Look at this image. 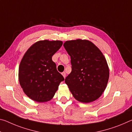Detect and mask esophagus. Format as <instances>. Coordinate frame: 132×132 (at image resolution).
<instances>
[{
    "label": "esophagus",
    "instance_id": "34e87169",
    "mask_svg": "<svg viewBox=\"0 0 132 132\" xmlns=\"http://www.w3.org/2000/svg\"><path fill=\"white\" fill-rule=\"evenodd\" d=\"M62 75H63V76L64 78H65L66 76V73L64 72H63L62 73Z\"/></svg>",
    "mask_w": 132,
    "mask_h": 132
}]
</instances>
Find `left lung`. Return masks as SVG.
I'll return each instance as SVG.
<instances>
[{
    "label": "left lung",
    "instance_id": "obj_1",
    "mask_svg": "<svg viewBox=\"0 0 132 132\" xmlns=\"http://www.w3.org/2000/svg\"><path fill=\"white\" fill-rule=\"evenodd\" d=\"M63 46L71 58L72 72L65 83L77 101L90 103L100 97L109 77V69L103 53L88 40H68Z\"/></svg>",
    "mask_w": 132,
    "mask_h": 132
}]
</instances>
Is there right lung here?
<instances>
[{
  "mask_svg": "<svg viewBox=\"0 0 132 132\" xmlns=\"http://www.w3.org/2000/svg\"><path fill=\"white\" fill-rule=\"evenodd\" d=\"M60 40H40L29 48L21 60L19 80L24 93L37 102L51 100L64 77L52 57L62 46Z\"/></svg>",
  "mask_w": 132,
  "mask_h": 132,
  "instance_id": "add662e5",
  "label": "right lung"
}]
</instances>
